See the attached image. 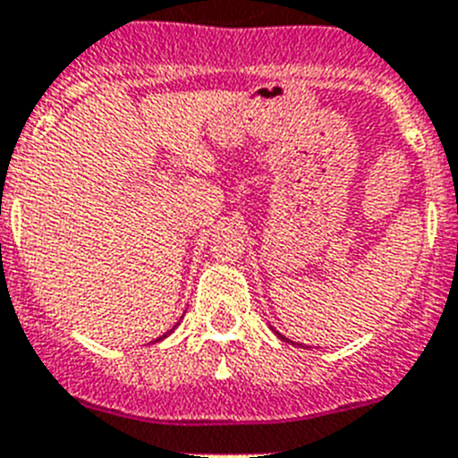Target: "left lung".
<instances>
[{
    "mask_svg": "<svg viewBox=\"0 0 458 458\" xmlns=\"http://www.w3.org/2000/svg\"><path fill=\"white\" fill-rule=\"evenodd\" d=\"M276 335H279V333H276ZM279 337H282V340H286V337H284V335H279ZM288 342V340H286Z\"/></svg>",
    "mask_w": 458,
    "mask_h": 458,
    "instance_id": "1",
    "label": "left lung"
}]
</instances>
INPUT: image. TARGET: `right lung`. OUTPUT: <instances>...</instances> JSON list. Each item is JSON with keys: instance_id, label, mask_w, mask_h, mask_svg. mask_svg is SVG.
I'll return each mask as SVG.
<instances>
[{"instance_id": "right-lung-1", "label": "right lung", "mask_w": 458, "mask_h": 458, "mask_svg": "<svg viewBox=\"0 0 458 458\" xmlns=\"http://www.w3.org/2000/svg\"><path fill=\"white\" fill-rule=\"evenodd\" d=\"M170 333H172V330H170ZM163 337H167V333H165V335ZM163 337H157V340H163Z\"/></svg>"}]
</instances>
